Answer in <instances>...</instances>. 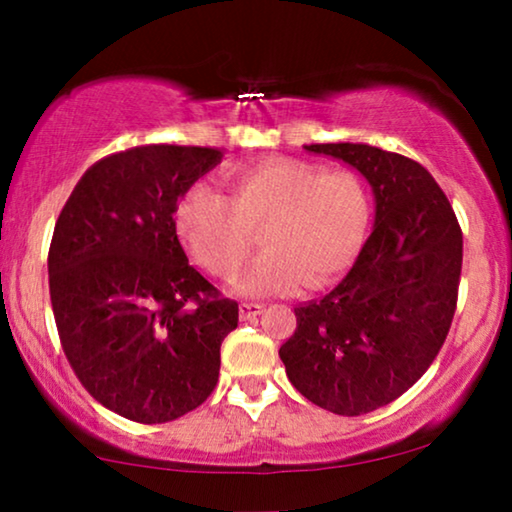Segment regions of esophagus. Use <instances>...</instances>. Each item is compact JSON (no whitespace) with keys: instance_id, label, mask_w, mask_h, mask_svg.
Returning <instances> with one entry per match:
<instances>
[{"instance_id":"1","label":"esophagus","mask_w":512,"mask_h":512,"mask_svg":"<svg viewBox=\"0 0 512 512\" xmlns=\"http://www.w3.org/2000/svg\"><path fill=\"white\" fill-rule=\"evenodd\" d=\"M261 310H263V305H258V303H242L240 305V319L242 321L254 319L256 314H261Z\"/></svg>"}]
</instances>
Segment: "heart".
I'll return each mask as SVG.
<instances>
[{
  "instance_id": "obj_1",
  "label": "heart",
  "mask_w": 512,
  "mask_h": 512,
  "mask_svg": "<svg viewBox=\"0 0 512 512\" xmlns=\"http://www.w3.org/2000/svg\"><path fill=\"white\" fill-rule=\"evenodd\" d=\"M265 249L240 277L242 296L324 289L352 268L370 226V195L359 174L326 172L296 158H268L230 177V195L195 184L177 207V230L214 275H230L249 254V230Z\"/></svg>"
}]
</instances>
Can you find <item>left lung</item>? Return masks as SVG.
Listing matches in <instances>:
<instances>
[{
  "instance_id": "left-lung-1",
  "label": "left lung",
  "mask_w": 512,
  "mask_h": 512,
  "mask_svg": "<svg viewBox=\"0 0 512 512\" xmlns=\"http://www.w3.org/2000/svg\"><path fill=\"white\" fill-rule=\"evenodd\" d=\"M305 151L354 167L373 191L375 221L345 279L296 307L279 359L307 401L366 415L405 394L443 347L464 240L450 200L417 160L349 142Z\"/></svg>"
}]
</instances>
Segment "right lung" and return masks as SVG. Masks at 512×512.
Listing matches in <instances>:
<instances>
[{"label": "right lung", "instance_id": "1", "mask_svg": "<svg viewBox=\"0 0 512 512\" xmlns=\"http://www.w3.org/2000/svg\"><path fill=\"white\" fill-rule=\"evenodd\" d=\"M212 146L146 144L90 165L48 251L60 342L95 401L139 424L207 401L237 303L188 263L174 212L221 163Z\"/></svg>", "mask_w": 512, "mask_h": 512}]
</instances>
